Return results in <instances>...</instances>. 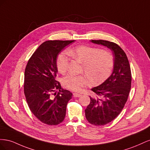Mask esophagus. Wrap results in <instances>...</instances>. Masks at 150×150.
<instances>
[{
    "instance_id": "34e87169",
    "label": "esophagus",
    "mask_w": 150,
    "mask_h": 150,
    "mask_svg": "<svg viewBox=\"0 0 150 150\" xmlns=\"http://www.w3.org/2000/svg\"><path fill=\"white\" fill-rule=\"evenodd\" d=\"M81 96V94L76 93H73V96H74V98H79V97H80Z\"/></svg>"
}]
</instances>
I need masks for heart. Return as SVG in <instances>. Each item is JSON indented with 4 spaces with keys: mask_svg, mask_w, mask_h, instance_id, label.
Segmentation results:
<instances>
[{
    "mask_svg": "<svg viewBox=\"0 0 150 150\" xmlns=\"http://www.w3.org/2000/svg\"><path fill=\"white\" fill-rule=\"evenodd\" d=\"M68 53L71 57L83 63L85 74L93 84L103 82L111 73L114 60L112 54L106 50L79 46L69 49ZM69 64V54L66 52H61L57 61L58 71L61 73H65L68 69ZM88 82V79L84 76L68 74L63 79V84L66 87L74 91H79Z\"/></svg>",
    "mask_w": 150,
    "mask_h": 150,
    "instance_id": "1",
    "label": "heart"
}]
</instances>
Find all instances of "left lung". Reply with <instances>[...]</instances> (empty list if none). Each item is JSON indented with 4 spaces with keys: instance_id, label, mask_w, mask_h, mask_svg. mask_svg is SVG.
Here are the masks:
<instances>
[{
    "instance_id": "8db88e82",
    "label": "left lung",
    "mask_w": 150,
    "mask_h": 150,
    "mask_svg": "<svg viewBox=\"0 0 150 150\" xmlns=\"http://www.w3.org/2000/svg\"><path fill=\"white\" fill-rule=\"evenodd\" d=\"M94 44L110 49L114 57L111 75L103 83L91 89L96 98L85 110L89 123L96 126L106 125L120 115L127 101L131 85V72L126 54L117 44L104 40H91Z\"/></svg>"
}]
</instances>
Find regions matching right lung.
<instances>
[{
    "instance_id": "obj_1",
    "label": "right lung",
    "mask_w": 150,
    "mask_h": 150,
    "mask_svg": "<svg viewBox=\"0 0 150 150\" xmlns=\"http://www.w3.org/2000/svg\"><path fill=\"white\" fill-rule=\"evenodd\" d=\"M74 40H47L36 49L27 64L24 90L31 112L43 123L57 125L64 120L72 98L69 91L56 81L59 53ZM58 89L59 91L56 92Z\"/></svg>"
}]
</instances>
